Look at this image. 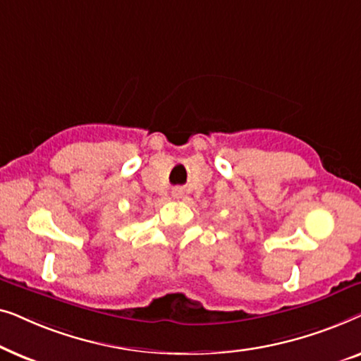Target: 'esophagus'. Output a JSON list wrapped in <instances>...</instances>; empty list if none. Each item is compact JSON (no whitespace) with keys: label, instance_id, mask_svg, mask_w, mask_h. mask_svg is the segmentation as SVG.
<instances>
[{"label":"esophagus","instance_id":"esophagus-1","mask_svg":"<svg viewBox=\"0 0 361 361\" xmlns=\"http://www.w3.org/2000/svg\"><path fill=\"white\" fill-rule=\"evenodd\" d=\"M182 195H184V190H182L180 187H174V189H172V197H174V199H182Z\"/></svg>","mask_w":361,"mask_h":361}]
</instances>
